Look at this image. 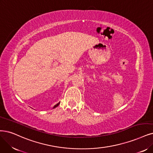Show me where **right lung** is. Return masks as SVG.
Instances as JSON below:
<instances>
[{"mask_svg": "<svg viewBox=\"0 0 153 153\" xmlns=\"http://www.w3.org/2000/svg\"><path fill=\"white\" fill-rule=\"evenodd\" d=\"M59 104H60V102H59V103H58L57 104H56V105H55V106L53 107V108H56V106H59Z\"/></svg>", "mask_w": 153, "mask_h": 153, "instance_id": "1", "label": "right lung"}]
</instances>
